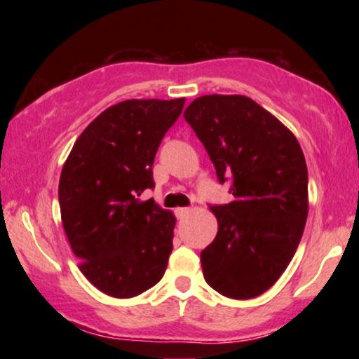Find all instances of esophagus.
Listing matches in <instances>:
<instances>
[{
  "label": "esophagus",
  "mask_w": 359,
  "mask_h": 359,
  "mask_svg": "<svg viewBox=\"0 0 359 359\" xmlns=\"http://www.w3.org/2000/svg\"><path fill=\"white\" fill-rule=\"evenodd\" d=\"M189 212H191L189 208H178V209H176V217H178V219H184L186 215H188Z\"/></svg>",
  "instance_id": "obj_1"
}]
</instances>
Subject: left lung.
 I'll return each mask as SVG.
<instances>
[{
    "instance_id": "1",
    "label": "left lung",
    "mask_w": 359,
    "mask_h": 359,
    "mask_svg": "<svg viewBox=\"0 0 359 359\" xmlns=\"http://www.w3.org/2000/svg\"><path fill=\"white\" fill-rule=\"evenodd\" d=\"M184 119L203 142L229 204L210 205L219 230L201 252L204 279L230 299L268 291L306 227L307 165L292 132L247 96H201Z\"/></svg>"
}]
</instances>
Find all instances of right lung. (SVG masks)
I'll return each instance as SVG.
<instances>
[{
    "label": "right lung",
    "instance_id": "1",
    "mask_svg": "<svg viewBox=\"0 0 359 359\" xmlns=\"http://www.w3.org/2000/svg\"><path fill=\"white\" fill-rule=\"evenodd\" d=\"M184 97L129 100L107 107L83 130L58 183L62 222L81 273L107 296L127 299L163 278L175 215L154 199V160Z\"/></svg>",
    "mask_w": 359,
    "mask_h": 359
}]
</instances>
